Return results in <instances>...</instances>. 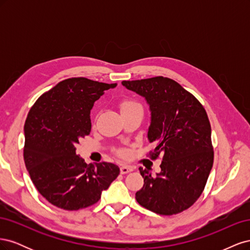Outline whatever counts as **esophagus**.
Wrapping results in <instances>:
<instances>
[{
    "mask_svg": "<svg viewBox=\"0 0 250 250\" xmlns=\"http://www.w3.org/2000/svg\"><path fill=\"white\" fill-rule=\"evenodd\" d=\"M120 171H121V174H127V173H129V172L133 171V168H132V167H129V166L123 165V166H121Z\"/></svg>",
    "mask_w": 250,
    "mask_h": 250,
    "instance_id": "34e87169",
    "label": "esophagus"
}]
</instances>
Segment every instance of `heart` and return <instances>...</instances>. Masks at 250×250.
<instances>
[{"mask_svg": "<svg viewBox=\"0 0 250 250\" xmlns=\"http://www.w3.org/2000/svg\"><path fill=\"white\" fill-rule=\"evenodd\" d=\"M135 107H141V105L139 103L135 102V101H133V100H130V99H125V100H123L122 102L120 103L121 112L125 111V110H129V109H132V108H135ZM118 153L120 155H122V156H127L128 155V151L124 150V149H120L118 151Z\"/></svg>", "mask_w": 250, "mask_h": 250, "instance_id": "1", "label": "heart"}]
</instances>
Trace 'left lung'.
I'll return each mask as SVG.
<instances>
[{"label":"left lung","instance_id":"1","mask_svg":"<svg viewBox=\"0 0 250 250\" xmlns=\"http://www.w3.org/2000/svg\"><path fill=\"white\" fill-rule=\"evenodd\" d=\"M146 99L151 111L148 140L155 148L150 157H162L161 172L151 175L140 168L144 186L135 193L142 207L170 216L196 202L208 181L214 163L210 124L207 111L179 83L158 76L122 81Z\"/></svg>","mask_w":250,"mask_h":250}]
</instances>
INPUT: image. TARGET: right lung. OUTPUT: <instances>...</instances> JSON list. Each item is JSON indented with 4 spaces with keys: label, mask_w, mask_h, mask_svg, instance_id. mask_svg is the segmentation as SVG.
Instances as JSON below:
<instances>
[{
    "label": "right lung",
    "mask_w": 250,
    "mask_h": 250,
    "mask_svg": "<svg viewBox=\"0 0 250 250\" xmlns=\"http://www.w3.org/2000/svg\"><path fill=\"white\" fill-rule=\"evenodd\" d=\"M117 83L69 78L42 94L25 126L24 161L37 191L66 210L93 206L120 174L117 165H87L76 153L79 140L90 133V109Z\"/></svg>",
    "instance_id": "add662e5"
}]
</instances>
